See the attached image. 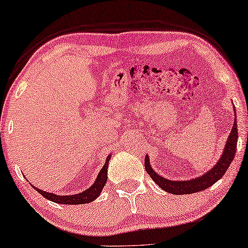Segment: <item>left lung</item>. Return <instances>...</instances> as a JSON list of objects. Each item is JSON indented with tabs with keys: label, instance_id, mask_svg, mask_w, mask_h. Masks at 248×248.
Here are the masks:
<instances>
[{
	"label": "left lung",
	"instance_id": "left-lung-1",
	"mask_svg": "<svg viewBox=\"0 0 248 248\" xmlns=\"http://www.w3.org/2000/svg\"><path fill=\"white\" fill-rule=\"evenodd\" d=\"M235 110V121H233V125L230 132L228 139H227L226 145L223 148L221 157L217 161V164L213 166L211 169L201 176H198L195 178L186 179V181H171V179L165 178L164 176H160L157 171L152 169L150 165V159L149 155H145L144 166L145 170L154 182L157 184L159 187L164 189V191L170 193V194L175 195H182V194H193V193L201 192L203 189H206L210 186H212L215 183L219 181L220 178L225 175L227 169L229 168L230 164L233 160L236 155V148H237V139H238V131H237V123H236V109Z\"/></svg>",
	"mask_w": 248,
	"mask_h": 248
}]
</instances>
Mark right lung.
Here are the masks:
<instances>
[{"label":"right lung","instance_id":"add662e5","mask_svg":"<svg viewBox=\"0 0 248 248\" xmlns=\"http://www.w3.org/2000/svg\"><path fill=\"white\" fill-rule=\"evenodd\" d=\"M111 158V155H108L106 158V161L103 166V168L100 169L99 174H98L96 181L93 182V184L90 186L89 188H87L86 191L78 193V194L73 195H57L54 193L43 191V189L37 188L35 186L31 185L40 195H43L44 198L49 200V201L59 203V204H84V203H90L96 200L98 196L100 195L101 191H103L104 186L106 185L107 182V169H108V162H109Z\"/></svg>","mask_w":248,"mask_h":248}]
</instances>
